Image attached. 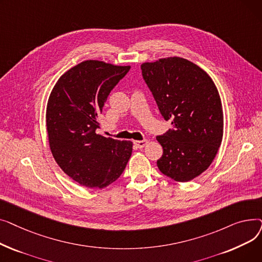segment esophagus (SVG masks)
I'll return each mask as SVG.
<instances>
[{
    "mask_svg": "<svg viewBox=\"0 0 262 262\" xmlns=\"http://www.w3.org/2000/svg\"><path fill=\"white\" fill-rule=\"evenodd\" d=\"M146 143H147V140H145V139L144 140H140V141H134L135 146L138 147V148H141V147L145 146Z\"/></svg>",
    "mask_w": 262,
    "mask_h": 262,
    "instance_id": "34e87169",
    "label": "esophagus"
}]
</instances>
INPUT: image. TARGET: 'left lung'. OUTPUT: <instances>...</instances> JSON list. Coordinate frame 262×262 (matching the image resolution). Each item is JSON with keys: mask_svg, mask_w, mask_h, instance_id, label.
<instances>
[{"mask_svg": "<svg viewBox=\"0 0 262 262\" xmlns=\"http://www.w3.org/2000/svg\"><path fill=\"white\" fill-rule=\"evenodd\" d=\"M142 77L172 128L157 136L163 148L159 171L189 182L210 166L223 138V110L210 76L187 59L170 57L141 64Z\"/></svg>", "mask_w": 262, "mask_h": 262, "instance_id": "8db88e82", "label": "left lung"}]
</instances>
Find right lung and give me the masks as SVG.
Masks as SVG:
<instances>
[{"instance_id":"1","label":"right lung","mask_w":262,"mask_h":262,"mask_svg":"<svg viewBox=\"0 0 262 262\" xmlns=\"http://www.w3.org/2000/svg\"><path fill=\"white\" fill-rule=\"evenodd\" d=\"M130 67L86 60L54 86L47 107L52 154L61 170L81 186L102 189L116 182L132 155L130 141L96 134L98 116Z\"/></svg>"}]
</instances>
